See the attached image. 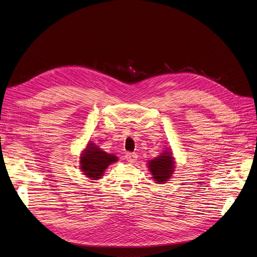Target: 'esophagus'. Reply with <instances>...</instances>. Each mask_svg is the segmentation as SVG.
Instances as JSON below:
<instances>
[{
  "instance_id": "obj_1",
  "label": "esophagus",
  "mask_w": 257,
  "mask_h": 257,
  "mask_svg": "<svg viewBox=\"0 0 257 257\" xmlns=\"http://www.w3.org/2000/svg\"><path fill=\"white\" fill-rule=\"evenodd\" d=\"M137 158H138V155H137L136 153H126V154H125V159H126L130 163L135 162V161L137 160Z\"/></svg>"
}]
</instances>
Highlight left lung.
Segmentation results:
<instances>
[{"label": "left lung", "instance_id": "obj_1", "mask_svg": "<svg viewBox=\"0 0 257 257\" xmlns=\"http://www.w3.org/2000/svg\"><path fill=\"white\" fill-rule=\"evenodd\" d=\"M150 172L156 183H166L172 176L175 169V162L171 150L167 149L160 156L148 162Z\"/></svg>", "mask_w": 257, "mask_h": 257}]
</instances>
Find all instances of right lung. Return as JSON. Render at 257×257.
I'll return each mask as SVG.
<instances>
[{"label":"right lung","mask_w":257,"mask_h":257,"mask_svg":"<svg viewBox=\"0 0 257 257\" xmlns=\"http://www.w3.org/2000/svg\"><path fill=\"white\" fill-rule=\"evenodd\" d=\"M118 160V157L98 148L95 143L88 142L86 149L81 154L80 169L89 179L97 180L103 176L109 164Z\"/></svg>","instance_id":"1"}]
</instances>
